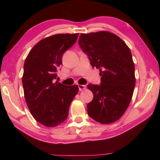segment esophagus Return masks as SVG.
I'll use <instances>...</instances> for the list:
<instances>
[{"mask_svg": "<svg viewBox=\"0 0 160 160\" xmlns=\"http://www.w3.org/2000/svg\"><path fill=\"white\" fill-rule=\"evenodd\" d=\"M78 88H79V91H82L86 89V86L85 85H82V84H79L78 85Z\"/></svg>", "mask_w": 160, "mask_h": 160, "instance_id": "obj_1", "label": "esophagus"}]
</instances>
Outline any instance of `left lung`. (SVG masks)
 I'll return each instance as SVG.
<instances>
[{
	"mask_svg": "<svg viewBox=\"0 0 160 160\" xmlns=\"http://www.w3.org/2000/svg\"><path fill=\"white\" fill-rule=\"evenodd\" d=\"M78 44L102 76L100 85L87 86L93 94L88 114L101 124L116 122L131 102L136 81L131 50L120 37L106 31L81 33Z\"/></svg>",
	"mask_w": 160,
	"mask_h": 160,
	"instance_id": "1",
	"label": "left lung"
}]
</instances>
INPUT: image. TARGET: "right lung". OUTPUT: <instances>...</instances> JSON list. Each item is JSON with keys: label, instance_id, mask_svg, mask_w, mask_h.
I'll return each instance as SVG.
<instances>
[{"label": "right lung", "instance_id": "right-lung-1", "mask_svg": "<svg viewBox=\"0 0 160 160\" xmlns=\"http://www.w3.org/2000/svg\"><path fill=\"white\" fill-rule=\"evenodd\" d=\"M79 33H58L35 45L24 63L22 82L30 113L47 127H54L66 120L70 104L79 89L54 80L64 52L76 42Z\"/></svg>", "mask_w": 160, "mask_h": 160}]
</instances>
